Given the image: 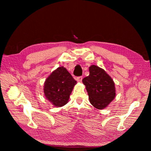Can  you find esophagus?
Returning a JSON list of instances; mask_svg holds the SVG:
<instances>
[{
	"instance_id": "1",
	"label": "esophagus",
	"mask_w": 151,
	"mask_h": 151,
	"mask_svg": "<svg viewBox=\"0 0 151 151\" xmlns=\"http://www.w3.org/2000/svg\"><path fill=\"white\" fill-rule=\"evenodd\" d=\"M76 79L78 82H81L82 79H83V77H82V76H78V77H76Z\"/></svg>"
}]
</instances>
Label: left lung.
<instances>
[{
	"label": "left lung",
	"instance_id": "1",
	"mask_svg": "<svg viewBox=\"0 0 151 151\" xmlns=\"http://www.w3.org/2000/svg\"><path fill=\"white\" fill-rule=\"evenodd\" d=\"M90 75L83 79L92 105L103 109L115 97V87L112 79L103 69L92 65L89 67Z\"/></svg>",
	"mask_w": 151,
	"mask_h": 151
}]
</instances>
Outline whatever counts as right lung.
<instances>
[{
    "label": "right lung",
    "instance_id": "1",
    "mask_svg": "<svg viewBox=\"0 0 151 151\" xmlns=\"http://www.w3.org/2000/svg\"><path fill=\"white\" fill-rule=\"evenodd\" d=\"M76 81L63 66L53 71L45 81V95L53 105L63 106L68 103Z\"/></svg>",
    "mask_w": 151,
    "mask_h": 151
}]
</instances>
